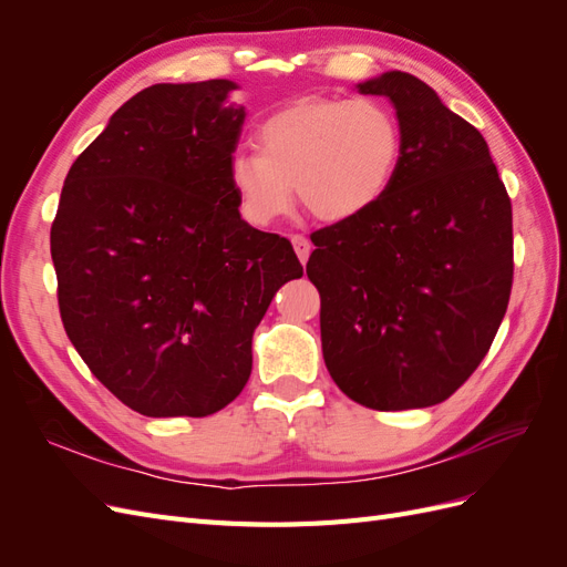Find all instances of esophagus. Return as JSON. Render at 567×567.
I'll use <instances>...</instances> for the list:
<instances>
[{"instance_id":"esophagus-1","label":"esophagus","mask_w":567,"mask_h":567,"mask_svg":"<svg viewBox=\"0 0 567 567\" xmlns=\"http://www.w3.org/2000/svg\"><path fill=\"white\" fill-rule=\"evenodd\" d=\"M290 244H293L296 255L300 257V262L305 265V262H307V257H310V250H312L310 238L302 236V234H296V236H290Z\"/></svg>"}]
</instances>
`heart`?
<instances>
[{"label":"heart","mask_w":567,"mask_h":567,"mask_svg":"<svg viewBox=\"0 0 567 567\" xmlns=\"http://www.w3.org/2000/svg\"><path fill=\"white\" fill-rule=\"evenodd\" d=\"M257 148L236 151L227 167L250 225L284 217L293 186L317 219L346 221L388 194L402 161V127L375 99L307 96L265 120Z\"/></svg>","instance_id":"b5f03b06"}]
</instances>
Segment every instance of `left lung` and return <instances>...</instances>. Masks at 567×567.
I'll return each instance as SVG.
<instances>
[{"mask_svg": "<svg viewBox=\"0 0 567 567\" xmlns=\"http://www.w3.org/2000/svg\"><path fill=\"white\" fill-rule=\"evenodd\" d=\"M402 127L388 194L312 234L321 350L336 385L379 411L423 409L483 362L513 284V217L489 146L414 75L357 84Z\"/></svg>", "mask_w": 567, "mask_h": 567, "instance_id": "1", "label": "left lung"}]
</instances>
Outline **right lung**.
<instances>
[{
    "label": "right lung",
    "instance_id": "obj_1",
    "mask_svg": "<svg viewBox=\"0 0 567 567\" xmlns=\"http://www.w3.org/2000/svg\"><path fill=\"white\" fill-rule=\"evenodd\" d=\"M231 80L161 82L84 148L51 225L63 329L144 416H210L238 398L252 333L302 277L288 238L250 227L229 184L246 106Z\"/></svg>",
    "mask_w": 567,
    "mask_h": 567
}]
</instances>
